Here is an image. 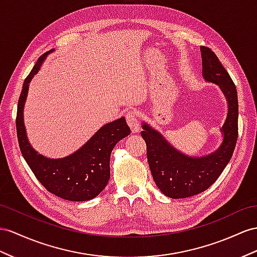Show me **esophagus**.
<instances>
[{"label": "esophagus", "mask_w": 257, "mask_h": 257, "mask_svg": "<svg viewBox=\"0 0 257 257\" xmlns=\"http://www.w3.org/2000/svg\"><path fill=\"white\" fill-rule=\"evenodd\" d=\"M126 119H127V123L128 126L131 129V133L133 134H138L140 131V122L139 119H138V116L134 111H130L126 115Z\"/></svg>", "instance_id": "34e87169"}]
</instances>
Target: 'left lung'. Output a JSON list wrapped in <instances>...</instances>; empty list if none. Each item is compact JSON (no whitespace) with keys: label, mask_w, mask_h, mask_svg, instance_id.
<instances>
[{"label":"left lung","mask_w":257,"mask_h":257,"mask_svg":"<svg viewBox=\"0 0 257 257\" xmlns=\"http://www.w3.org/2000/svg\"><path fill=\"white\" fill-rule=\"evenodd\" d=\"M202 75L218 85L228 103L226 120L220 128L222 142L210 154L192 157L175 149L161 133L142 122L149 166L157 188L172 199H183L205 191L218 179L231 160L238 139L239 105L235 85L214 52L201 47Z\"/></svg>","instance_id":"1"}]
</instances>
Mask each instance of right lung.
Here are the masks:
<instances>
[{"label": "right lung", "instance_id": "right-lung-1", "mask_svg": "<svg viewBox=\"0 0 257 257\" xmlns=\"http://www.w3.org/2000/svg\"><path fill=\"white\" fill-rule=\"evenodd\" d=\"M53 51L54 49L39 57L24 81L16 117L19 148L32 173L49 192L68 201H89L106 187L110 176L111 151L118 142L130 135V128L123 117L104 124L80 149L63 159H48L31 147L24 123L26 98L32 78L41 68L45 57Z\"/></svg>", "mask_w": 257, "mask_h": 257}]
</instances>
